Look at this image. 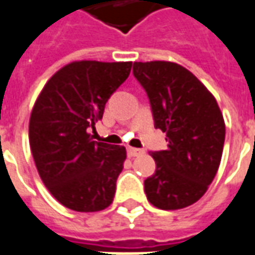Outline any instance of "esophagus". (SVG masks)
I'll list each match as a JSON object with an SVG mask.
<instances>
[{
    "instance_id": "1",
    "label": "esophagus",
    "mask_w": 255,
    "mask_h": 255,
    "mask_svg": "<svg viewBox=\"0 0 255 255\" xmlns=\"http://www.w3.org/2000/svg\"><path fill=\"white\" fill-rule=\"evenodd\" d=\"M143 153V150L142 149H136V148H128L127 149V155L129 157H135V156H139Z\"/></svg>"
}]
</instances>
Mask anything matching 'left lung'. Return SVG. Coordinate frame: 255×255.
Listing matches in <instances>:
<instances>
[{
    "label": "left lung",
    "instance_id": "obj_1",
    "mask_svg": "<svg viewBox=\"0 0 255 255\" xmlns=\"http://www.w3.org/2000/svg\"><path fill=\"white\" fill-rule=\"evenodd\" d=\"M132 74L149 99L155 128L167 149L155 150L156 170L143 181L159 209H181L200 200L218 171L225 121L208 89L184 67L167 61L134 62Z\"/></svg>",
    "mask_w": 255,
    "mask_h": 255
}]
</instances>
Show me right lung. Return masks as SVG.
I'll return each instance as SVG.
<instances>
[{"mask_svg": "<svg viewBox=\"0 0 255 255\" xmlns=\"http://www.w3.org/2000/svg\"><path fill=\"white\" fill-rule=\"evenodd\" d=\"M132 62L75 61L44 85L29 121L33 159L44 186L64 207L96 212L113 202L126 148L92 141L110 96Z\"/></svg>", "mask_w": 255, "mask_h": 255, "instance_id": "right-lung-1", "label": "right lung"}]
</instances>
